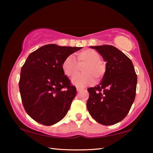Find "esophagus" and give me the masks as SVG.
Here are the masks:
<instances>
[{"label":"esophagus","mask_w":153,"mask_h":153,"mask_svg":"<svg viewBox=\"0 0 153 153\" xmlns=\"http://www.w3.org/2000/svg\"><path fill=\"white\" fill-rule=\"evenodd\" d=\"M76 89H77V92H79V91H80V90H82V88H80V87H79V86H77V87H76Z\"/></svg>","instance_id":"esophagus-1"}]
</instances>
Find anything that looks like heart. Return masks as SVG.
I'll return each instance as SVG.
<instances>
[{
    "label": "heart",
    "instance_id": "1",
    "mask_svg": "<svg viewBox=\"0 0 153 153\" xmlns=\"http://www.w3.org/2000/svg\"><path fill=\"white\" fill-rule=\"evenodd\" d=\"M77 61L72 56H68L62 63V69L69 77H73L79 72V66L83 65L84 73L75 76L72 83L79 87H85L92 84L94 78L101 80L106 73V65L100 60V56L97 51L86 49L76 54Z\"/></svg>",
    "mask_w": 153,
    "mask_h": 153
}]
</instances>
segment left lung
Here are the masks:
<instances>
[{
	"instance_id": "left-lung-1",
	"label": "left lung",
	"mask_w": 153,
	"mask_h": 153,
	"mask_svg": "<svg viewBox=\"0 0 153 153\" xmlns=\"http://www.w3.org/2000/svg\"><path fill=\"white\" fill-rule=\"evenodd\" d=\"M90 48L106 61V73L100 84L88 89L87 108L98 123L113 125L123 120L130 110L136 97L137 75L131 61L115 46Z\"/></svg>"
}]
</instances>
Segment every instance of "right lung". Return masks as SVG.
Listing matches in <instances>:
<instances>
[{"instance_id": "add662e5", "label": "right lung", "mask_w": 153, "mask_h": 153, "mask_svg": "<svg viewBox=\"0 0 153 153\" xmlns=\"http://www.w3.org/2000/svg\"><path fill=\"white\" fill-rule=\"evenodd\" d=\"M82 48L51 44L28 56L21 70L19 87L25 110L36 122L51 126L66 115L77 90L63 71L62 63Z\"/></svg>"}]
</instances>
